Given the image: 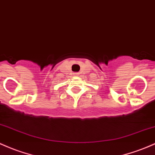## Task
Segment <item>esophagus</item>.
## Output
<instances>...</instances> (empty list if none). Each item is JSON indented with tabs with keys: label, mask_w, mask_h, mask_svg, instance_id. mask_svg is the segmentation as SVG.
<instances>
[{
	"label": "esophagus",
	"mask_w": 155,
	"mask_h": 155,
	"mask_svg": "<svg viewBox=\"0 0 155 155\" xmlns=\"http://www.w3.org/2000/svg\"><path fill=\"white\" fill-rule=\"evenodd\" d=\"M76 74V75H78V74Z\"/></svg>",
	"instance_id": "1"
}]
</instances>
